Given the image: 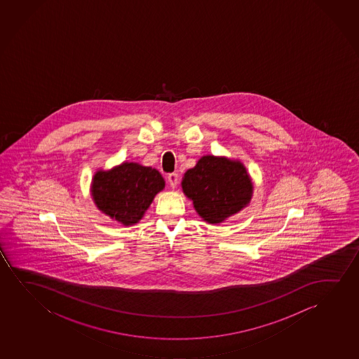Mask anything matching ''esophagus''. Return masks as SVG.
<instances>
[{"label": "esophagus", "mask_w": 359, "mask_h": 359, "mask_svg": "<svg viewBox=\"0 0 359 359\" xmlns=\"http://www.w3.org/2000/svg\"><path fill=\"white\" fill-rule=\"evenodd\" d=\"M168 182L170 184V187H175L179 182V177H177V172H172L168 175Z\"/></svg>", "instance_id": "obj_1"}]
</instances>
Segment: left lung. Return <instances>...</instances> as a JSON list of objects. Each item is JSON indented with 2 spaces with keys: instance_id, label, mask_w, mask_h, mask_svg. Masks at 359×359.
<instances>
[{
  "instance_id": "obj_1",
  "label": "left lung",
  "mask_w": 359,
  "mask_h": 359,
  "mask_svg": "<svg viewBox=\"0 0 359 359\" xmlns=\"http://www.w3.org/2000/svg\"><path fill=\"white\" fill-rule=\"evenodd\" d=\"M182 191L198 216L218 224L241 211L252 196V182L239 161L203 156L182 177Z\"/></svg>"
}]
</instances>
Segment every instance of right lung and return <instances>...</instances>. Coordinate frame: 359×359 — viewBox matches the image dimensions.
<instances>
[{
    "label": "right lung",
    "instance_id": "right-lung-1",
    "mask_svg": "<svg viewBox=\"0 0 359 359\" xmlns=\"http://www.w3.org/2000/svg\"><path fill=\"white\" fill-rule=\"evenodd\" d=\"M164 187L165 182L157 169L125 162L107 172H95L90 192L100 211L123 226H133L142 219Z\"/></svg>",
    "mask_w": 359,
    "mask_h": 359
}]
</instances>
